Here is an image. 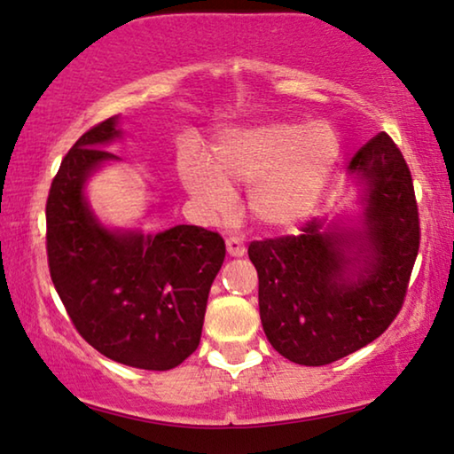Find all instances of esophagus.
<instances>
[{"label":"esophagus","mask_w":454,"mask_h":454,"mask_svg":"<svg viewBox=\"0 0 454 454\" xmlns=\"http://www.w3.org/2000/svg\"><path fill=\"white\" fill-rule=\"evenodd\" d=\"M226 249H228V255H231V257H243L247 253L245 245L240 243L239 239H228L226 240Z\"/></svg>","instance_id":"34e87169"}]
</instances>
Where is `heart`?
Here are the masks:
<instances>
[{"mask_svg":"<svg viewBox=\"0 0 454 454\" xmlns=\"http://www.w3.org/2000/svg\"><path fill=\"white\" fill-rule=\"evenodd\" d=\"M340 145L328 124L271 120L228 130L209 164L189 155L180 164L184 189L207 215L232 207L234 189L249 186L247 207L265 231H290L311 215L334 174Z\"/></svg>","mask_w":454,"mask_h":454,"instance_id":"b5f03b06","label":"heart"}]
</instances>
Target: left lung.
<instances>
[{
    "mask_svg": "<svg viewBox=\"0 0 454 454\" xmlns=\"http://www.w3.org/2000/svg\"><path fill=\"white\" fill-rule=\"evenodd\" d=\"M348 174L361 186L357 226L313 217L299 237L249 245L265 336L299 365H328L384 334L419 251L413 180L395 141L378 132Z\"/></svg>",
    "mask_w": 454,
    "mask_h": 454,
    "instance_id": "left-lung-1",
    "label": "left lung"
}]
</instances>
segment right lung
<instances>
[{
	"label": "right lung",
	"instance_id": "obj_1",
	"mask_svg": "<svg viewBox=\"0 0 454 454\" xmlns=\"http://www.w3.org/2000/svg\"><path fill=\"white\" fill-rule=\"evenodd\" d=\"M118 116L84 132L66 153L47 197V262L59 299L84 340L118 364L166 372L201 340L209 288L226 245L201 226L112 231L84 197L89 176L116 161Z\"/></svg>",
	"mask_w": 454,
	"mask_h": 454
}]
</instances>
